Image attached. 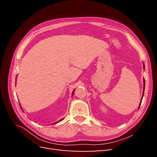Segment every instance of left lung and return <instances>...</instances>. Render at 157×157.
<instances>
[{
	"label": "left lung",
	"instance_id": "8db88e82",
	"mask_svg": "<svg viewBox=\"0 0 157 157\" xmlns=\"http://www.w3.org/2000/svg\"><path fill=\"white\" fill-rule=\"evenodd\" d=\"M144 68L145 69V66L144 65ZM144 90H145V79L144 80ZM143 96H144V94H143ZM142 99H143V97H142V98H141V101H142ZM141 101L140 102V105H141Z\"/></svg>",
	"mask_w": 157,
	"mask_h": 157
}]
</instances>
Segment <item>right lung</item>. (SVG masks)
I'll return each instance as SVG.
<instances>
[{
	"mask_svg": "<svg viewBox=\"0 0 157 157\" xmlns=\"http://www.w3.org/2000/svg\"><path fill=\"white\" fill-rule=\"evenodd\" d=\"M73 94H74V92H73ZM62 121V119H61V120H60V121Z\"/></svg>",
	"mask_w": 157,
	"mask_h": 157,
	"instance_id": "right-lung-1",
	"label": "right lung"
}]
</instances>
